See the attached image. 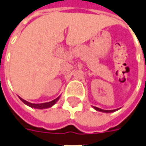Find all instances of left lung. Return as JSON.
Instances as JSON below:
<instances>
[{"instance_id":"1","label":"left lung","mask_w":146,"mask_h":146,"mask_svg":"<svg viewBox=\"0 0 146 146\" xmlns=\"http://www.w3.org/2000/svg\"><path fill=\"white\" fill-rule=\"evenodd\" d=\"M94 108L96 110H98V111H101V112H106V113H111V112H113V111H116V110H102L98 107H95L94 106Z\"/></svg>"}]
</instances>
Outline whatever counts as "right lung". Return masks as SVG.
Segmentation results:
<instances>
[{
  "label": "right lung",
  "mask_w": 146,
  "mask_h": 146,
  "mask_svg": "<svg viewBox=\"0 0 146 146\" xmlns=\"http://www.w3.org/2000/svg\"><path fill=\"white\" fill-rule=\"evenodd\" d=\"M19 98H20V97H19ZM59 98H60V97L56 98V99L52 100V101H51V102H45V103H39V104H33V103H31V102H27V101H25V99H23V98H20V99H21V101L24 102L25 104L29 106H31V107H33V108H36V109H45V108H48V107H51V106H52L54 105V104L58 101Z\"/></svg>",
  "instance_id": "obj_1"
}]
</instances>
